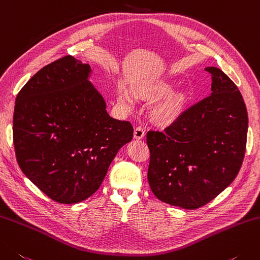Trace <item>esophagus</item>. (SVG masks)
Returning <instances> with one entry per match:
<instances>
[{
    "instance_id": "34e87169",
    "label": "esophagus",
    "mask_w": 260,
    "mask_h": 260,
    "mask_svg": "<svg viewBox=\"0 0 260 260\" xmlns=\"http://www.w3.org/2000/svg\"><path fill=\"white\" fill-rule=\"evenodd\" d=\"M145 136V131L142 128L141 126L136 127V128L134 129V139L136 140H142L143 137Z\"/></svg>"
}]
</instances>
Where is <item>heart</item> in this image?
Masks as SVG:
<instances>
[{"label": "heart", "mask_w": 260, "mask_h": 260, "mask_svg": "<svg viewBox=\"0 0 260 260\" xmlns=\"http://www.w3.org/2000/svg\"><path fill=\"white\" fill-rule=\"evenodd\" d=\"M172 91V85L167 82H159L149 86H142L135 90L137 98L143 100L159 101L152 107L150 110V118L152 123L160 127H167L180 118L184 113L186 104V94L180 91ZM117 99L124 107H132L134 105V98L128 91L124 88H119L117 92Z\"/></svg>", "instance_id": "1"}]
</instances>
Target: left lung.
Masks as SVG:
<instances>
[{
	"label": "left lung",
	"instance_id": "8db88e82",
	"mask_svg": "<svg viewBox=\"0 0 260 260\" xmlns=\"http://www.w3.org/2000/svg\"><path fill=\"white\" fill-rule=\"evenodd\" d=\"M212 93L162 132L150 131L147 179L167 204L196 210L235 180L245 157L248 114L238 86L217 68H206Z\"/></svg>",
	"mask_w": 260,
	"mask_h": 260
}]
</instances>
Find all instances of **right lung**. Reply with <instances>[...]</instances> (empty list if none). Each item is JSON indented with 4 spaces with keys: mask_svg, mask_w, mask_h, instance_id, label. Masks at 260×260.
<instances>
[{
    "mask_svg": "<svg viewBox=\"0 0 260 260\" xmlns=\"http://www.w3.org/2000/svg\"><path fill=\"white\" fill-rule=\"evenodd\" d=\"M91 68L68 55L39 70L15 99L13 144L20 169L60 204L99 189L121 146L133 139L89 81Z\"/></svg>",
    "mask_w": 260,
    "mask_h": 260,
    "instance_id": "right-lung-1",
    "label": "right lung"
}]
</instances>
